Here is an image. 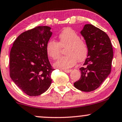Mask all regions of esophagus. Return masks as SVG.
Masks as SVG:
<instances>
[{"label":"esophagus","instance_id":"obj_1","mask_svg":"<svg viewBox=\"0 0 122 122\" xmlns=\"http://www.w3.org/2000/svg\"><path fill=\"white\" fill-rule=\"evenodd\" d=\"M71 71H72V70H71V69H65V70H64V71H65V73H70Z\"/></svg>","mask_w":122,"mask_h":122}]
</instances>
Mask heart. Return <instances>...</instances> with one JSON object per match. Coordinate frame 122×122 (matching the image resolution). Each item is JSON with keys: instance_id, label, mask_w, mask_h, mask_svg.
Instances as JSON below:
<instances>
[{"instance_id": "heart-1", "label": "heart", "mask_w": 122, "mask_h": 122, "mask_svg": "<svg viewBox=\"0 0 122 122\" xmlns=\"http://www.w3.org/2000/svg\"><path fill=\"white\" fill-rule=\"evenodd\" d=\"M58 42L49 40L46 45V52L53 60L58 58L61 47L65 48L66 56H63L55 62V66L59 69H68L73 66L77 61L82 62L87 57L89 49L87 45L80 36L72 29L66 28L58 35Z\"/></svg>"}]
</instances>
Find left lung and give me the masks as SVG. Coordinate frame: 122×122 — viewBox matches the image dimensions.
Returning a JSON list of instances; mask_svg holds the SVG:
<instances>
[{
	"label": "left lung",
	"mask_w": 122,
	"mask_h": 122,
	"mask_svg": "<svg viewBox=\"0 0 122 122\" xmlns=\"http://www.w3.org/2000/svg\"><path fill=\"white\" fill-rule=\"evenodd\" d=\"M80 33L89 52L84 66L80 69V79L74 86L80 90L90 92L99 87L110 74L113 50L108 35L93 25L85 24Z\"/></svg>",
	"instance_id": "1"
}]
</instances>
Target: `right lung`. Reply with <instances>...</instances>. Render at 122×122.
I'll list each match as a JSON object with an SVG mask.
<instances>
[{
	"mask_svg": "<svg viewBox=\"0 0 122 122\" xmlns=\"http://www.w3.org/2000/svg\"><path fill=\"white\" fill-rule=\"evenodd\" d=\"M51 28L40 26L20 35L10 55V77L29 96L45 93L52 83L54 69L50 64L46 45L52 35Z\"/></svg>",
	"mask_w": 122,
	"mask_h": 122,
	"instance_id": "right-lung-1",
	"label": "right lung"
}]
</instances>
